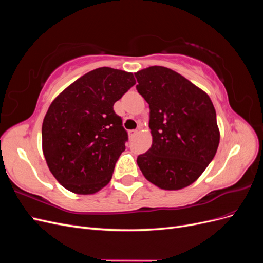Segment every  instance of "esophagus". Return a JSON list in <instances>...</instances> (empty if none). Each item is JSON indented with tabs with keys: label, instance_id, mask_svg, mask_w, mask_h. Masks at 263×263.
Here are the masks:
<instances>
[{
	"label": "esophagus",
	"instance_id": "1",
	"mask_svg": "<svg viewBox=\"0 0 263 263\" xmlns=\"http://www.w3.org/2000/svg\"><path fill=\"white\" fill-rule=\"evenodd\" d=\"M137 134V129H130V130H128V135H129V137H133V136H135V135Z\"/></svg>",
	"mask_w": 263,
	"mask_h": 263
}]
</instances>
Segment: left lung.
I'll return each mask as SVG.
<instances>
[{
    "label": "left lung",
    "instance_id": "1",
    "mask_svg": "<svg viewBox=\"0 0 263 263\" xmlns=\"http://www.w3.org/2000/svg\"><path fill=\"white\" fill-rule=\"evenodd\" d=\"M136 89L150 108L153 145L137 163L163 190L192 184L216 154L219 130L210 97L171 69L154 66L135 73Z\"/></svg>",
    "mask_w": 263,
    "mask_h": 263
}]
</instances>
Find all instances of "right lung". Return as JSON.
Listing matches in <instances>:
<instances>
[{
	"label": "right lung",
	"instance_id": "add662e5",
	"mask_svg": "<svg viewBox=\"0 0 263 263\" xmlns=\"http://www.w3.org/2000/svg\"><path fill=\"white\" fill-rule=\"evenodd\" d=\"M136 80L130 72L103 67L61 92L43 122V151L60 184L77 194H93L112 179L128 134L114 103Z\"/></svg>",
	"mask_w": 263,
	"mask_h": 263
}]
</instances>
